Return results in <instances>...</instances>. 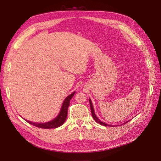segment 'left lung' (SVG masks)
Returning a JSON list of instances; mask_svg holds the SVG:
<instances>
[{
  "label": "left lung",
  "mask_w": 161,
  "mask_h": 161,
  "mask_svg": "<svg viewBox=\"0 0 161 161\" xmlns=\"http://www.w3.org/2000/svg\"><path fill=\"white\" fill-rule=\"evenodd\" d=\"M89 102H90V107H91V114H92V115H93V119H95V121H96L97 122H98L99 124H100V125H104V126H112V125H107V124H105L104 122H102V121H100V119H99L98 118H97V117L96 115H95V113H94V110H93V104H92V102H91V100H90L89 99ZM126 122H125V123H126ZM125 123H124V124H125ZM123 124V125H124Z\"/></svg>",
  "instance_id": "8db88e82"
}]
</instances>
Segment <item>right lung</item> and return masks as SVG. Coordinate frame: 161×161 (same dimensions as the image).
Returning a JSON list of instances; mask_svg holds the SVG:
<instances>
[{
    "mask_svg": "<svg viewBox=\"0 0 161 161\" xmlns=\"http://www.w3.org/2000/svg\"><path fill=\"white\" fill-rule=\"evenodd\" d=\"M75 93V92H73V93L68 95V96L65 99L59 115H58L54 119H53V120L47 122H45V123H35V122L28 121L26 120V119L25 120L27 122H28L30 125L36 126V127H39V128L54 129V128L59 127V126L62 125L64 124L65 120L66 119V117L68 115V108L69 107L70 100H71V98L73 97Z\"/></svg>",
    "mask_w": 161,
    "mask_h": 161,
    "instance_id": "1",
    "label": "right lung"
}]
</instances>
